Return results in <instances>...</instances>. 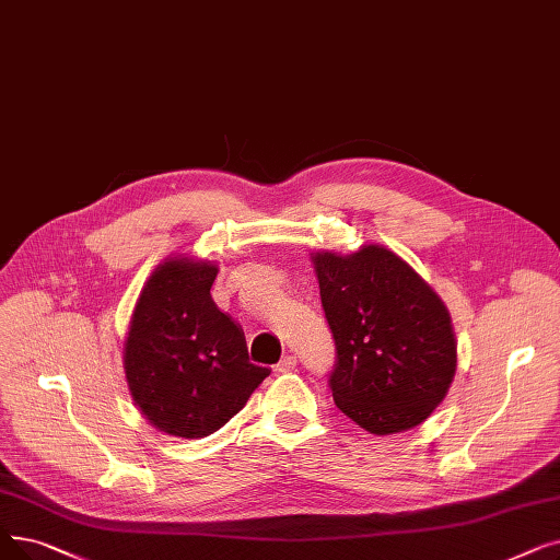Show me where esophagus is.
<instances>
[{
  "label": "esophagus",
  "mask_w": 560,
  "mask_h": 560,
  "mask_svg": "<svg viewBox=\"0 0 560 560\" xmlns=\"http://www.w3.org/2000/svg\"><path fill=\"white\" fill-rule=\"evenodd\" d=\"M295 369H298V357H293V354H285L277 363V373H290V371H295Z\"/></svg>",
  "instance_id": "1"
}]
</instances>
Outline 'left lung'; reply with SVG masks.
Returning <instances> with one entry per match:
<instances>
[{"instance_id":"obj_1","label":"left lung","mask_w":560,"mask_h":560,"mask_svg":"<svg viewBox=\"0 0 560 560\" xmlns=\"http://www.w3.org/2000/svg\"><path fill=\"white\" fill-rule=\"evenodd\" d=\"M336 363V407L371 434L423 423L457 369L451 315L411 267L380 245L311 254Z\"/></svg>"}]
</instances>
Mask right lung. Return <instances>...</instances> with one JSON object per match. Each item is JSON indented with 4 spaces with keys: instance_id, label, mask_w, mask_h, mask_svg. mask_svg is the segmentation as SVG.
I'll return each instance as SVG.
<instances>
[{
    "instance_id": "1",
    "label": "right lung",
    "mask_w": 560,
    "mask_h": 560,
    "mask_svg": "<svg viewBox=\"0 0 560 560\" xmlns=\"http://www.w3.org/2000/svg\"><path fill=\"white\" fill-rule=\"evenodd\" d=\"M220 267L166 258L145 281L124 348L130 396L158 430L199 440L247 405L270 369L249 361L242 327L212 302Z\"/></svg>"
}]
</instances>
